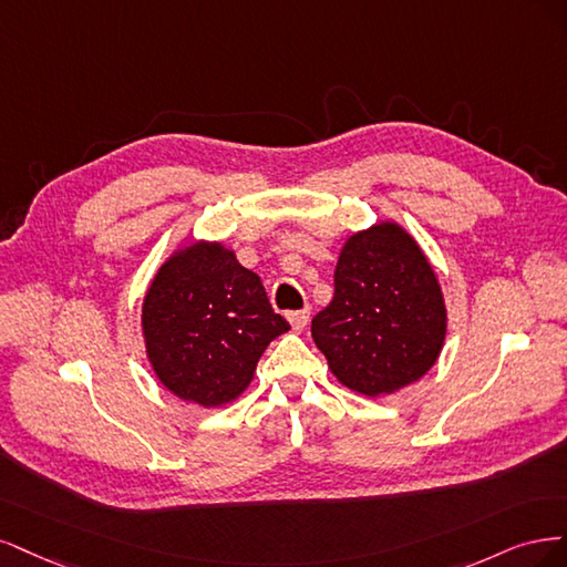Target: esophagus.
<instances>
[{
    "label": "esophagus",
    "instance_id": "esophagus-1",
    "mask_svg": "<svg viewBox=\"0 0 567 567\" xmlns=\"http://www.w3.org/2000/svg\"><path fill=\"white\" fill-rule=\"evenodd\" d=\"M287 320H289V324L295 327L297 332H301L303 327L308 324V320H310V308H301V310H289L287 313Z\"/></svg>",
    "mask_w": 567,
    "mask_h": 567
}]
</instances>
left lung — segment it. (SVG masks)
<instances>
[{"instance_id": "obj_1", "label": "left lung", "mask_w": 567, "mask_h": 567, "mask_svg": "<svg viewBox=\"0 0 567 567\" xmlns=\"http://www.w3.org/2000/svg\"><path fill=\"white\" fill-rule=\"evenodd\" d=\"M441 285L422 249L395 224L343 245L334 297L310 322L332 374L358 393H393L422 379L445 341Z\"/></svg>"}]
</instances>
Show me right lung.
Returning <instances> with one entry per match:
<instances>
[{
    "instance_id": "obj_1",
    "label": "right lung",
    "mask_w": 567,
    "mask_h": 567,
    "mask_svg": "<svg viewBox=\"0 0 567 567\" xmlns=\"http://www.w3.org/2000/svg\"><path fill=\"white\" fill-rule=\"evenodd\" d=\"M289 330L257 272L197 243L159 268L143 301L145 349L159 381L203 408L240 395L266 346Z\"/></svg>"
}]
</instances>
